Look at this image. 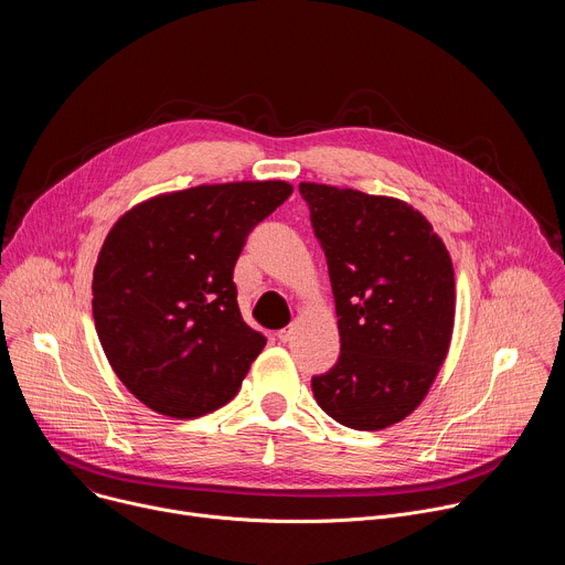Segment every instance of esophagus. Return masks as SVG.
Listing matches in <instances>:
<instances>
[{
	"label": "esophagus",
	"instance_id": "esophagus-1",
	"mask_svg": "<svg viewBox=\"0 0 565 565\" xmlns=\"http://www.w3.org/2000/svg\"><path fill=\"white\" fill-rule=\"evenodd\" d=\"M290 338H292V329H281V331L277 333V340H279V342H284V344H286V342H290Z\"/></svg>",
	"mask_w": 565,
	"mask_h": 565
}]
</instances>
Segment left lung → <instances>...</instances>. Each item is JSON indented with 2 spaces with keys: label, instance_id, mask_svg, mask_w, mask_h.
Here are the masks:
<instances>
[{
  "label": "left lung",
  "instance_id": "obj_1",
  "mask_svg": "<svg viewBox=\"0 0 565 565\" xmlns=\"http://www.w3.org/2000/svg\"><path fill=\"white\" fill-rule=\"evenodd\" d=\"M327 255L340 358L312 375L333 420L377 431L407 418L447 358L456 290L443 238L412 205L358 190L299 183Z\"/></svg>",
  "mask_w": 565,
  "mask_h": 565
}]
</instances>
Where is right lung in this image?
<instances>
[{
    "label": "right lung",
    "instance_id": "right-lung-1",
    "mask_svg": "<svg viewBox=\"0 0 565 565\" xmlns=\"http://www.w3.org/2000/svg\"><path fill=\"white\" fill-rule=\"evenodd\" d=\"M290 194L284 181L199 185L116 221L94 270V321L111 369L142 405L183 420L236 395L266 338L241 317L234 264Z\"/></svg>",
    "mask_w": 565,
    "mask_h": 565
}]
</instances>
